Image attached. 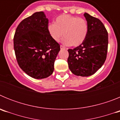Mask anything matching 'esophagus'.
Listing matches in <instances>:
<instances>
[{
	"instance_id": "34e87169",
	"label": "esophagus",
	"mask_w": 120,
	"mask_h": 120,
	"mask_svg": "<svg viewBox=\"0 0 120 120\" xmlns=\"http://www.w3.org/2000/svg\"><path fill=\"white\" fill-rule=\"evenodd\" d=\"M60 48H61V49H65V47H64V46H63V45H60Z\"/></svg>"
}]
</instances>
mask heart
<instances>
[{
  "mask_svg": "<svg viewBox=\"0 0 120 120\" xmlns=\"http://www.w3.org/2000/svg\"><path fill=\"white\" fill-rule=\"evenodd\" d=\"M88 30V23L85 19L67 14L59 15L55 23H50L48 26L49 33L54 41H60L64 34L63 43L75 47L84 41Z\"/></svg>",
  "mask_w": 120,
  "mask_h": 120,
  "instance_id": "heart-1",
  "label": "heart"
}]
</instances>
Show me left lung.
<instances>
[{"label":"left lung","instance_id":"obj_1","mask_svg":"<svg viewBox=\"0 0 120 120\" xmlns=\"http://www.w3.org/2000/svg\"><path fill=\"white\" fill-rule=\"evenodd\" d=\"M88 30L85 40L78 47L68 49V67L76 76L87 77L94 75L106 59L108 34L98 19L85 13Z\"/></svg>","mask_w":120,"mask_h":120}]
</instances>
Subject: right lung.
<instances>
[{
	"mask_svg": "<svg viewBox=\"0 0 120 120\" xmlns=\"http://www.w3.org/2000/svg\"><path fill=\"white\" fill-rule=\"evenodd\" d=\"M48 24L44 12H37L20 23L14 37L18 64L35 79H44L52 74L60 50V45L49 33Z\"/></svg>",
	"mask_w": 120,
	"mask_h": 120,
	"instance_id": "1",
	"label": "right lung"
}]
</instances>
